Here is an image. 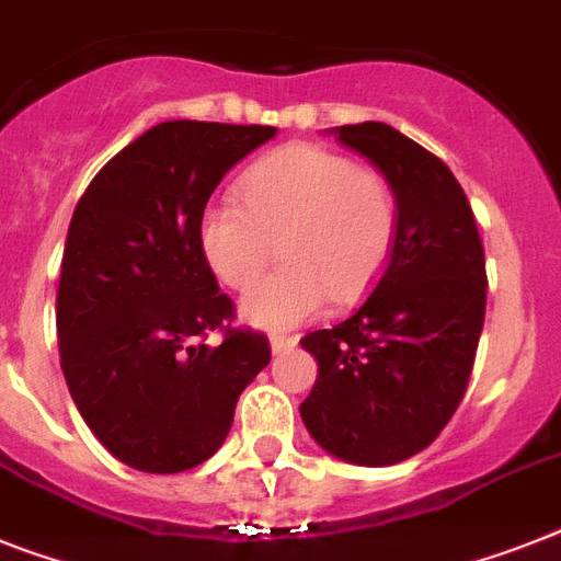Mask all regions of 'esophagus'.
I'll return each instance as SVG.
<instances>
[{"mask_svg":"<svg viewBox=\"0 0 561 561\" xmlns=\"http://www.w3.org/2000/svg\"><path fill=\"white\" fill-rule=\"evenodd\" d=\"M296 342H299V339L290 336V333H273V336H271V351L273 353H285V351H290V347H294Z\"/></svg>","mask_w":561,"mask_h":561,"instance_id":"34e87169","label":"esophagus"}]
</instances>
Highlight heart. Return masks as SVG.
I'll list each match as a JSON object with an SVG mask.
<instances>
[{"mask_svg": "<svg viewBox=\"0 0 561 561\" xmlns=\"http://www.w3.org/2000/svg\"><path fill=\"white\" fill-rule=\"evenodd\" d=\"M239 204L202 214L199 248L228 288H248L279 251L282 267L242 299L248 322L285 331L328 302H356L379 279L399 225L397 191L379 168L294 142L251 164Z\"/></svg>", "mask_w": 561, "mask_h": 561, "instance_id": "obj_1", "label": "heart"}]
</instances>
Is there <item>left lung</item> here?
<instances>
[{
	"mask_svg": "<svg viewBox=\"0 0 561 561\" xmlns=\"http://www.w3.org/2000/svg\"><path fill=\"white\" fill-rule=\"evenodd\" d=\"M333 134L390 179L399 225L362 308L302 336L319 376L299 413L328 454L379 468L425 450L462 402L484 324V244L462 185L431 150L382 122Z\"/></svg>",
	"mask_w": 561,
	"mask_h": 561,
	"instance_id": "8db88e82",
	"label": "left lung"
}]
</instances>
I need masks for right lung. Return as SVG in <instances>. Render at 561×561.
<instances>
[{"label": "right lung", "mask_w": 561, "mask_h": 561, "mask_svg": "<svg viewBox=\"0 0 561 561\" xmlns=\"http://www.w3.org/2000/svg\"><path fill=\"white\" fill-rule=\"evenodd\" d=\"M271 125L176 119L122 148L82 193L62 253L56 333L79 413L119 462L179 473L219 450L239 393L271 362L265 333L237 328L199 248L225 173ZM210 332L224 342L204 345Z\"/></svg>", "instance_id": "obj_1"}]
</instances>
